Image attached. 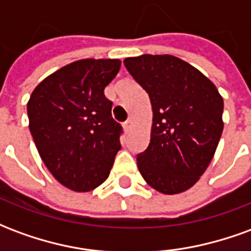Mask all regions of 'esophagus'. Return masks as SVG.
Wrapping results in <instances>:
<instances>
[{
  "instance_id": "1",
  "label": "esophagus",
  "mask_w": 251,
  "mask_h": 251,
  "mask_svg": "<svg viewBox=\"0 0 251 251\" xmlns=\"http://www.w3.org/2000/svg\"><path fill=\"white\" fill-rule=\"evenodd\" d=\"M131 124H133V121L131 120H127L125 124H124V130H125V133H129V131H130Z\"/></svg>"
}]
</instances>
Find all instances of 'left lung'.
Listing matches in <instances>:
<instances>
[{"mask_svg": "<svg viewBox=\"0 0 251 251\" xmlns=\"http://www.w3.org/2000/svg\"><path fill=\"white\" fill-rule=\"evenodd\" d=\"M125 67L149 95L151 141L137 156L144 180L164 195L181 194L200 179L223 131V98L208 77L172 55L126 57Z\"/></svg>", "mask_w": 251, "mask_h": 251, "instance_id": "1", "label": "left lung"}]
</instances>
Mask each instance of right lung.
I'll return each mask as SVG.
<instances>
[{
    "mask_svg": "<svg viewBox=\"0 0 251 251\" xmlns=\"http://www.w3.org/2000/svg\"><path fill=\"white\" fill-rule=\"evenodd\" d=\"M120 59H80L41 80L26 104L29 130L43 163L71 191L87 192L109 177L122 127L104 88Z\"/></svg>",
    "mask_w": 251,
    "mask_h": 251,
    "instance_id": "right-lung-1",
    "label": "right lung"
}]
</instances>
